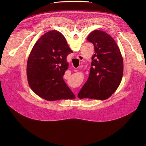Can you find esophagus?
<instances>
[{"label": "esophagus", "mask_w": 146, "mask_h": 146, "mask_svg": "<svg viewBox=\"0 0 146 146\" xmlns=\"http://www.w3.org/2000/svg\"><path fill=\"white\" fill-rule=\"evenodd\" d=\"M77 58H78L79 60H80V61H82V60H83V57L82 56H81V55H79V56H78Z\"/></svg>", "instance_id": "34e87169"}]
</instances>
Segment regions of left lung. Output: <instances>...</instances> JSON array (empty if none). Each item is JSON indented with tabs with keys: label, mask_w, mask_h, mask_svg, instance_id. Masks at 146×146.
Returning a JSON list of instances; mask_svg holds the SVG:
<instances>
[{
	"label": "left lung",
	"mask_w": 146,
	"mask_h": 146,
	"mask_svg": "<svg viewBox=\"0 0 146 146\" xmlns=\"http://www.w3.org/2000/svg\"><path fill=\"white\" fill-rule=\"evenodd\" d=\"M87 40L94 44L89 78L78 94L80 99L105 100L116 91L123 75V59L115 41L101 30L91 32Z\"/></svg>",
	"instance_id": "left-lung-1"
}]
</instances>
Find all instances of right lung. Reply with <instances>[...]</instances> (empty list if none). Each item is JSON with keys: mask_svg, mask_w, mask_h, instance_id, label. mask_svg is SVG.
I'll return each mask as SVG.
<instances>
[{"mask_svg": "<svg viewBox=\"0 0 146 146\" xmlns=\"http://www.w3.org/2000/svg\"><path fill=\"white\" fill-rule=\"evenodd\" d=\"M72 52L64 36L56 30L36 42L27 66L29 86L34 93L50 101L75 98L63 78L68 66L67 57Z\"/></svg>", "mask_w": 146, "mask_h": 146, "instance_id": "obj_1", "label": "right lung"}]
</instances>
